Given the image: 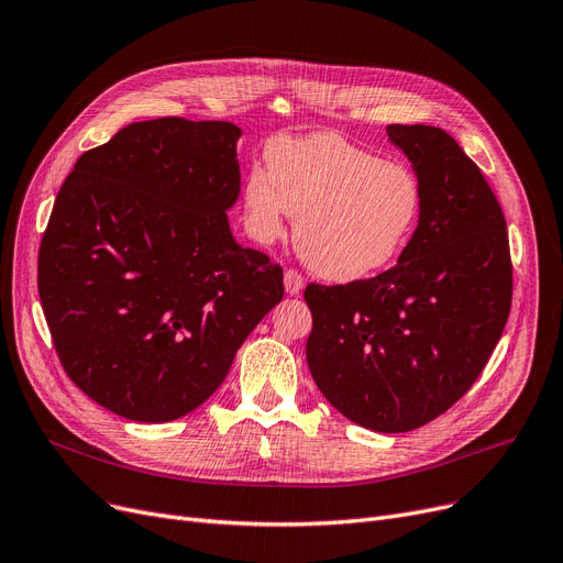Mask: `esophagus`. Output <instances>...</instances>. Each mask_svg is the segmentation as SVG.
I'll return each mask as SVG.
<instances>
[{
	"instance_id": "obj_1",
	"label": "esophagus",
	"mask_w": 563,
	"mask_h": 563,
	"mask_svg": "<svg viewBox=\"0 0 563 563\" xmlns=\"http://www.w3.org/2000/svg\"><path fill=\"white\" fill-rule=\"evenodd\" d=\"M284 288L288 296H300L302 288H305V279L298 273V269H286L284 273Z\"/></svg>"
}]
</instances>
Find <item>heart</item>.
Instances as JSON below:
<instances>
[{"instance_id":"obj_1","label":"heart","mask_w":563,"mask_h":563,"mask_svg":"<svg viewBox=\"0 0 563 563\" xmlns=\"http://www.w3.org/2000/svg\"><path fill=\"white\" fill-rule=\"evenodd\" d=\"M265 159L242 187L246 231L269 244L296 214V250L328 282H357L390 265L420 219L418 175L336 133L277 139Z\"/></svg>"}]
</instances>
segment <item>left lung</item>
Returning <instances> with one entry per match:
<instances>
[{
	"label": "left lung",
	"mask_w": 563,
	"mask_h": 563,
	"mask_svg": "<svg viewBox=\"0 0 563 563\" xmlns=\"http://www.w3.org/2000/svg\"><path fill=\"white\" fill-rule=\"evenodd\" d=\"M386 133L422 185L418 227L386 273L305 288L307 365L342 416L397 434L474 386L508 321L512 267L499 200L457 141L424 124Z\"/></svg>",
	"instance_id": "8db88e82"
}]
</instances>
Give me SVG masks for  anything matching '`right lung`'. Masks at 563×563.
<instances>
[{"label":"right lung","instance_id":"obj_1","mask_svg":"<svg viewBox=\"0 0 563 563\" xmlns=\"http://www.w3.org/2000/svg\"><path fill=\"white\" fill-rule=\"evenodd\" d=\"M240 136L231 122H133L85 152L55 198L43 313L69 378L122 418L198 409L284 298L282 267L229 227Z\"/></svg>","mask_w":563,"mask_h":563}]
</instances>
